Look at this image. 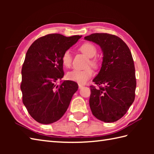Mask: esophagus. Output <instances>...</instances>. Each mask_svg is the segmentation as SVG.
Wrapping results in <instances>:
<instances>
[{"label":"esophagus","instance_id":"obj_1","mask_svg":"<svg viewBox=\"0 0 154 154\" xmlns=\"http://www.w3.org/2000/svg\"><path fill=\"white\" fill-rule=\"evenodd\" d=\"M83 85H81V84H79V89H81V88H83Z\"/></svg>","mask_w":154,"mask_h":154}]
</instances>
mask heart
Here are the masks:
<instances>
[{
  "label": "heart",
  "mask_w": 154,
  "mask_h": 154,
  "mask_svg": "<svg viewBox=\"0 0 154 154\" xmlns=\"http://www.w3.org/2000/svg\"><path fill=\"white\" fill-rule=\"evenodd\" d=\"M79 50L87 57H93L97 54V48L91 42H85L79 47ZM61 61L63 66L65 67H69L71 65L72 55L70 50H65L61 56ZM89 65H91L94 68L98 67V61L95 58L91 59L89 62ZM93 71L91 68L88 67L85 69H74L69 72L67 75L68 79L75 81L79 84H84L93 76Z\"/></svg>",
  "instance_id": "1"
}]
</instances>
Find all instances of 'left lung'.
Returning <instances> with one entry per match:
<instances>
[{"label": "left lung", "mask_w": 154, "mask_h": 154, "mask_svg": "<svg viewBox=\"0 0 154 154\" xmlns=\"http://www.w3.org/2000/svg\"><path fill=\"white\" fill-rule=\"evenodd\" d=\"M99 45L103 52L102 67L93 80L89 105L93 115L105 122H114L125 114L135 99V67L129 48L122 39L107 33L85 37Z\"/></svg>", "instance_id": "left-lung-1"}]
</instances>
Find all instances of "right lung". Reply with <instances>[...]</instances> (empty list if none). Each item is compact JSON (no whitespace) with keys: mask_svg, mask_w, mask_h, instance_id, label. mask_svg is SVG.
<instances>
[{"mask_svg":"<svg viewBox=\"0 0 154 154\" xmlns=\"http://www.w3.org/2000/svg\"><path fill=\"white\" fill-rule=\"evenodd\" d=\"M80 35L66 37L50 34L37 39L26 54L22 68V102L38 122L51 124L60 120L67 110L78 85L64 81L61 56L74 45Z\"/></svg>","mask_w":154,"mask_h":154,"instance_id":"1","label":"right lung"}]
</instances>
